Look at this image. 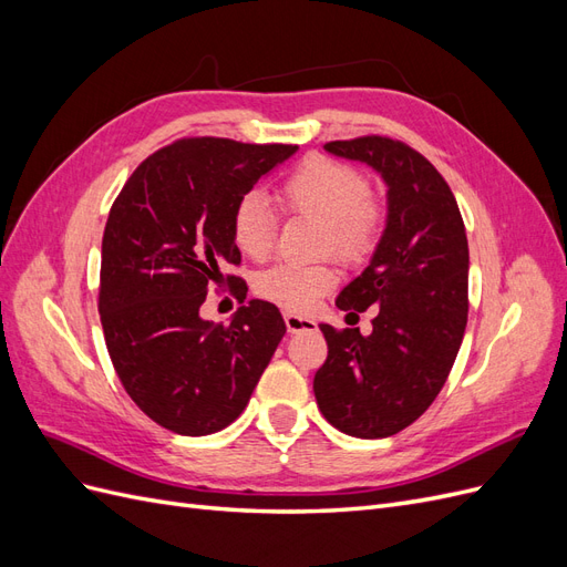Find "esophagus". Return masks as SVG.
Returning a JSON list of instances; mask_svg holds the SVG:
<instances>
[{
  "label": "esophagus",
  "instance_id": "34e87169",
  "mask_svg": "<svg viewBox=\"0 0 567 567\" xmlns=\"http://www.w3.org/2000/svg\"><path fill=\"white\" fill-rule=\"evenodd\" d=\"M284 321H286V329H288V333H298V331L315 329V319H310V317H302V315H296V312H286V315H284Z\"/></svg>",
  "mask_w": 567,
  "mask_h": 567
}]
</instances>
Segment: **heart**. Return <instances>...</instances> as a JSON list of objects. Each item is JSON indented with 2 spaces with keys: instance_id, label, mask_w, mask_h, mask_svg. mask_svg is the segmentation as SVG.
Wrapping results in <instances>:
<instances>
[{
  "instance_id": "obj_1",
  "label": "heart",
  "mask_w": 567,
  "mask_h": 567,
  "mask_svg": "<svg viewBox=\"0 0 567 567\" xmlns=\"http://www.w3.org/2000/svg\"><path fill=\"white\" fill-rule=\"evenodd\" d=\"M277 200L290 215L323 221V252H336L346 262H364L379 244L385 208L369 194L362 169L321 153L305 156L277 188ZM277 215L260 194H246L231 210V238L252 260H265L277 241ZM338 281L333 265L279 262L265 269L255 290L286 310L307 312Z\"/></svg>"
}]
</instances>
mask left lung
<instances>
[{"label": "left lung", "instance_id": "1", "mask_svg": "<svg viewBox=\"0 0 567 567\" xmlns=\"http://www.w3.org/2000/svg\"><path fill=\"white\" fill-rule=\"evenodd\" d=\"M388 184V221L369 267L340 290L350 315L379 307L371 336L319 323L329 357L315 375L323 419L379 440L433 404L454 367L468 319V238L450 184L419 151L390 136L323 146Z\"/></svg>", "mask_w": 567, "mask_h": 567}]
</instances>
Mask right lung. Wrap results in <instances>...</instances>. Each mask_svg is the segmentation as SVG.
I'll list each match as a JSON object with an SVG mask.
<instances>
[{
    "instance_id": "obj_1",
    "label": "right lung",
    "mask_w": 567,
    "mask_h": 567,
    "mask_svg": "<svg viewBox=\"0 0 567 567\" xmlns=\"http://www.w3.org/2000/svg\"><path fill=\"white\" fill-rule=\"evenodd\" d=\"M293 144L188 136L148 156L117 194L101 241L99 315L120 383L144 414L200 437L241 416L286 333L271 302L250 300L229 326L200 319L227 265H241L231 210Z\"/></svg>"
}]
</instances>
